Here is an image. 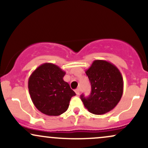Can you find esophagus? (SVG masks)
<instances>
[{
	"label": "esophagus",
	"instance_id": "34e87169",
	"mask_svg": "<svg viewBox=\"0 0 148 148\" xmlns=\"http://www.w3.org/2000/svg\"><path fill=\"white\" fill-rule=\"evenodd\" d=\"M75 92H76V94L77 95H79L80 92H81V90H80L79 88H77V89H76L75 90Z\"/></svg>",
	"mask_w": 148,
	"mask_h": 148
}]
</instances>
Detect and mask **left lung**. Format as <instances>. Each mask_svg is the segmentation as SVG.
Segmentation results:
<instances>
[{
    "label": "left lung",
    "mask_w": 148,
    "mask_h": 148,
    "mask_svg": "<svg viewBox=\"0 0 148 148\" xmlns=\"http://www.w3.org/2000/svg\"><path fill=\"white\" fill-rule=\"evenodd\" d=\"M86 73L90 82L92 90L87 98L81 95L84 106L95 115L111 111L123 96L124 83L120 70L108 61L96 60Z\"/></svg>",
    "instance_id": "obj_1"
}]
</instances>
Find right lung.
<instances>
[{"mask_svg":"<svg viewBox=\"0 0 148 148\" xmlns=\"http://www.w3.org/2000/svg\"><path fill=\"white\" fill-rule=\"evenodd\" d=\"M65 72L52 63H44L28 79V90L37 109L47 115H60L69 107L76 93L63 80Z\"/></svg>","mask_w":148,"mask_h":148,"instance_id":"obj_1","label":"right lung"}]
</instances>
